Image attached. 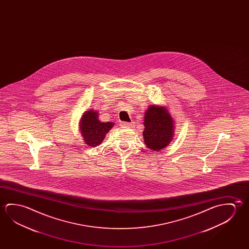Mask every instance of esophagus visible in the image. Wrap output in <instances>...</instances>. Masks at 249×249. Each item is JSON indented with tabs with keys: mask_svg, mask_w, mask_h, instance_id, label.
Returning <instances> with one entry per match:
<instances>
[{
	"mask_svg": "<svg viewBox=\"0 0 249 249\" xmlns=\"http://www.w3.org/2000/svg\"><path fill=\"white\" fill-rule=\"evenodd\" d=\"M123 126H125L126 128H130L134 126V123H123Z\"/></svg>",
	"mask_w": 249,
	"mask_h": 249,
	"instance_id": "34e87169",
	"label": "esophagus"
}]
</instances>
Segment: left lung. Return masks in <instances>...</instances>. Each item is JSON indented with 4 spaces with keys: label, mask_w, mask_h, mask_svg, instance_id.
<instances>
[{
    "label": "left lung",
    "mask_w": 249,
    "mask_h": 249,
    "mask_svg": "<svg viewBox=\"0 0 249 249\" xmlns=\"http://www.w3.org/2000/svg\"><path fill=\"white\" fill-rule=\"evenodd\" d=\"M144 119L143 138L147 147L155 151L167 147L174 133V122L167 109L163 107H149Z\"/></svg>",
    "instance_id": "obj_1"
}]
</instances>
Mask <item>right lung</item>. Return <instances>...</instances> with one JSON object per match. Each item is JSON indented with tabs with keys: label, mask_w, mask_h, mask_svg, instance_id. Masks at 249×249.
Returning <instances> with one entry per match:
<instances>
[{
	"label": "right lung",
	"mask_w": 249,
	"mask_h": 249,
	"mask_svg": "<svg viewBox=\"0 0 249 249\" xmlns=\"http://www.w3.org/2000/svg\"><path fill=\"white\" fill-rule=\"evenodd\" d=\"M114 123H102L98 120L97 112L89 110L82 116L81 131L85 142L90 147H96L102 142L105 135L110 130Z\"/></svg>",
	"instance_id": "add662e5"
}]
</instances>
